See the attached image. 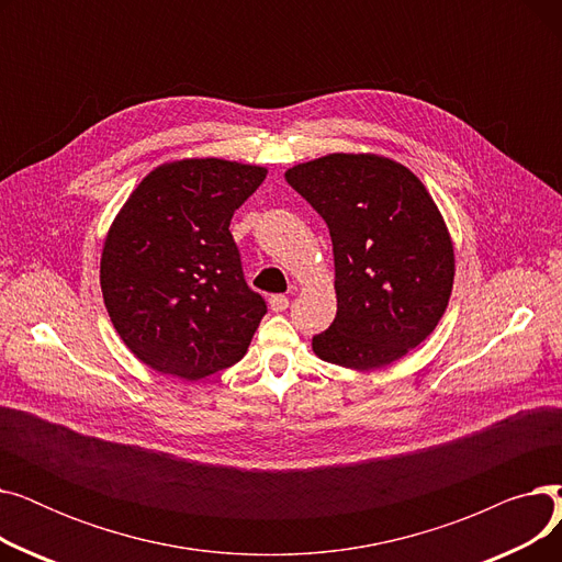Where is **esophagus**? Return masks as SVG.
I'll use <instances>...</instances> for the list:
<instances>
[{
    "mask_svg": "<svg viewBox=\"0 0 562 562\" xmlns=\"http://www.w3.org/2000/svg\"><path fill=\"white\" fill-rule=\"evenodd\" d=\"M269 305L273 312H284L289 307V299L282 296V293H276V296L269 299Z\"/></svg>",
    "mask_w": 562,
    "mask_h": 562,
    "instance_id": "obj_1",
    "label": "esophagus"
}]
</instances>
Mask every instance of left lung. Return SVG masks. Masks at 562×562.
<instances>
[{"mask_svg": "<svg viewBox=\"0 0 562 562\" xmlns=\"http://www.w3.org/2000/svg\"><path fill=\"white\" fill-rule=\"evenodd\" d=\"M326 221L337 316L312 339L321 360L380 369L419 346L453 289L449 229L415 172L378 155H328L284 172Z\"/></svg>", "mask_w": 562, "mask_h": 562, "instance_id": "1", "label": "left lung"}]
</instances>
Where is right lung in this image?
<instances>
[{
  "mask_svg": "<svg viewBox=\"0 0 562 562\" xmlns=\"http://www.w3.org/2000/svg\"><path fill=\"white\" fill-rule=\"evenodd\" d=\"M266 168L182 159L155 168L115 216L100 284L115 333L159 373L200 380L239 362L266 314L229 221Z\"/></svg>",
  "mask_w": 562,
  "mask_h": 562,
  "instance_id": "obj_1",
  "label": "right lung"
}]
</instances>
